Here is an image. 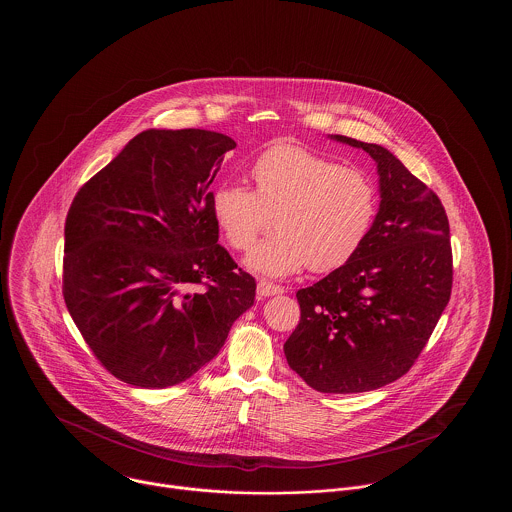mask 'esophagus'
I'll use <instances>...</instances> for the list:
<instances>
[{"instance_id":"34e87169","label":"esophagus","mask_w":512,"mask_h":512,"mask_svg":"<svg viewBox=\"0 0 512 512\" xmlns=\"http://www.w3.org/2000/svg\"><path fill=\"white\" fill-rule=\"evenodd\" d=\"M282 292H284V288H282V286H276V284L267 282V280H259V284H257V293H259L261 297H268V295H278V293Z\"/></svg>"}]
</instances>
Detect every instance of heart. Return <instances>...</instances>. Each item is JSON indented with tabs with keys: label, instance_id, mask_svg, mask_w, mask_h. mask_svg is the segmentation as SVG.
<instances>
[{
	"label": "heart",
	"instance_id": "1",
	"mask_svg": "<svg viewBox=\"0 0 512 512\" xmlns=\"http://www.w3.org/2000/svg\"><path fill=\"white\" fill-rule=\"evenodd\" d=\"M255 192L226 180L211 199L217 228L234 251L251 249L276 215V236L247 257L251 270L284 278L303 267L324 274L365 245L380 209L370 174L309 147L278 142L251 167Z\"/></svg>",
	"mask_w": 512,
	"mask_h": 512
}]
</instances>
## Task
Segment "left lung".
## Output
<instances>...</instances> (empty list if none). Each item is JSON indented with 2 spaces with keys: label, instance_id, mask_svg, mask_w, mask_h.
Returning <instances> with one entry per match:
<instances>
[{
  "label": "left lung",
  "instance_id": "1",
  "mask_svg": "<svg viewBox=\"0 0 512 512\" xmlns=\"http://www.w3.org/2000/svg\"><path fill=\"white\" fill-rule=\"evenodd\" d=\"M334 138L378 163L380 211L347 265L295 293L301 318L284 353L313 390L361 393L411 370L449 303L453 253L438 195L386 147Z\"/></svg>",
  "mask_w": 512,
  "mask_h": 512
}]
</instances>
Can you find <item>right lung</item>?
Wrapping results in <instances>:
<instances>
[{
	"instance_id": "obj_1",
	"label": "right lung",
	"mask_w": 512,
	"mask_h": 512,
	"mask_svg": "<svg viewBox=\"0 0 512 512\" xmlns=\"http://www.w3.org/2000/svg\"><path fill=\"white\" fill-rule=\"evenodd\" d=\"M236 142L146 130L74 195L63 297L101 365L169 388L207 365L255 301V278L219 244L209 190Z\"/></svg>"
}]
</instances>
